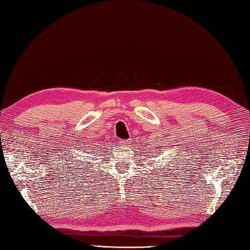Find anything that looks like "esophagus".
<instances>
[{
	"label": "esophagus",
	"mask_w": 250,
	"mask_h": 250,
	"mask_svg": "<svg viewBox=\"0 0 250 250\" xmlns=\"http://www.w3.org/2000/svg\"><path fill=\"white\" fill-rule=\"evenodd\" d=\"M129 144H130V141L129 140H121V141H119V145L121 147H126Z\"/></svg>",
	"instance_id": "obj_1"
}]
</instances>
